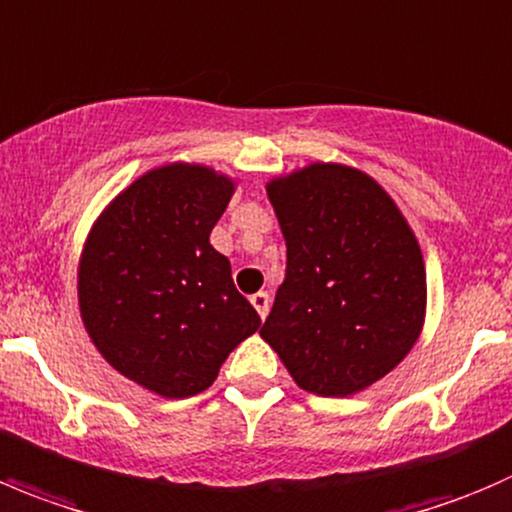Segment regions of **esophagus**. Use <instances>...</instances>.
Listing matches in <instances>:
<instances>
[{"instance_id":"obj_1","label":"esophagus","mask_w":512,"mask_h":512,"mask_svg":"<svg viewBox=\"0 0 512 512\" xmlns=\"http://www.w3.org/2000/svg\"><path fill=\"white\" fill-rule=\"evenodd\" d=\"M250 302H252V307L257 310V315L265 320L267 312H270V295H267V292H255V295L250 297Z\"/></svg>"}]
</instances>
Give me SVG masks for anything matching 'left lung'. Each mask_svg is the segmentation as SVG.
Returning a JSON list of instances; mask_svg holds the SVG:
<instances>
[{
    "mask_svg": "<svg viewBox=\"0 0 512 512\" xmlns=\"http://www.w3.org/2000/svg\"><path fill=\"white\" fill-rule=\"evenodd\" d=\"M265 190L287 270L260 337L297 388L322 398L362 393L423 332L428 280L418 237L385 187L357 167L310 162Z\"/></svg>",
    "mask_w": 512,
    "mask_h": 512,
    "instance_id": "left-lung-1",
    "label": "left lung"
}]
</instances>
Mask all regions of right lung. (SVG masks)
I'll use <instances>...</instances> for the list:
<instances>
[{
  "label": "right lung",
  "instance_id": "1",
  "mask_svg": "<svg viewBox=\"0 0 512 512\" xmlns=\"http://www.w3.org/2000/svg\"><path fill=\"white\" fill-rule=\"evenodd\" d=\"M235 177L167 162L124 187L92 222L77 267L84 330L99 355L160 398H192L260 327L210 232Z\"/></svg>",
  "mask_w": 512,
  "mask_h": 512
}]
</instances>
